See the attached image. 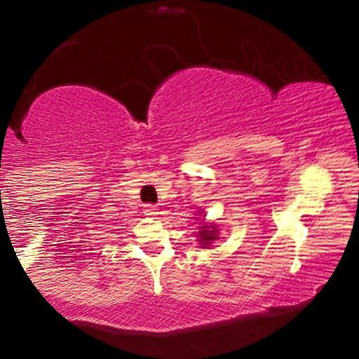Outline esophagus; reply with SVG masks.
I'll return each mask as SVG.
<instances>
[{"instance_id": "obj_1", "label": "esophagus", "mask_w": 359, "mask_h": 359, "mask_svg": "<svg viewBox=\"0 0 359 359\" xmlns=\"http://www.w3.org/2000/svg\"><path fill=\"white\" fill-rule=\"evenodd\" d=\"M143 212H145V216H148V217H155L156 214H158V208L154 204H147V205H143Z\"/></svg>"}]
</instances>
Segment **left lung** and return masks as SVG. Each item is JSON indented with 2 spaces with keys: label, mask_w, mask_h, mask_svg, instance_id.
I'll return each mask as SVG.
<instances>
[{
  "label": "left lung",
  "mask_w": 359,
  "mask_h": 359,
  "mask_svg": "<svg viewBox=\"0 0 359 359\" xmlns=\"http://www.w3.org/2000/svg\"><path fill=\"white\" fill-rule=\"evenodd\" d=\"M219 229H217L216 224H212V222H203V226L199 228V245L203 246V248H208L209 245L214 240H217V236H219Z\"/></svg>",
  "instance_id": "1"
}]
</instances>
